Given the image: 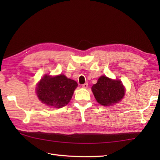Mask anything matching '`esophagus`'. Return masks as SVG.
Segmentation results:
<instances>
[{
  "instance_id": "esophagus-1",
  "label": "esophagus",
  "mask_w": 160,
  "mask_h": 160,
  "mask_svg": "<svg viewBox=\"0 0 160 160\" xmlns=\"http://www.w3.org/2000/svg\"><path fill=\"white\" fill-rule=\"evenodd\" d=\"M88 83H85V84H83V85H82V88H84V89L88 88Z\"/></svg>"
}]
</instances>
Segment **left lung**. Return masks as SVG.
Returning a JSON list of instances; mask_svg holds the SVG:
<instances>
[{"label":"left lung","instance_id":"left-lung-1","mask_svg":"<svg viewBox=\"0 0 160 160\" xmlns=\"http://www.w3.org/2000/svg\"><path fill=\"white\" fill-rule=\"evenodd\" d=\"M97 102L103 106H112L118 103L125 95V88L119 80H112L104 75L92 87Z\"/></svg>","mask_w":160,"mask_h":160}]
</instances>
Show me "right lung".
I'll use <instances>...</instances> for the list:
<instances>
[{
  "label": "right lung",
  "mask_w": 160,
  "mask_h": 160,
  "mask_svg": "<svg viewBox=\"0 0 160 160\" xmlns=\"http://www.w3.org/2000/svg\"><path fill=\"white\" fill-rule=\"evenodd\" d=\"M77 87L75 80L64 75H45L37 84V94L44 104L58 109L68 104Z\"/></svg>",
  "instance_id": "right-lung-1"
}]
</instances>
